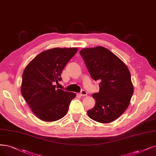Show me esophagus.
Returning a JSON list of instances; mask_svg holds the SVG:
<instances>
[{
    "label": "esophagus",
    "instance_id": "obj_1",
    "mask_svg": "<svg viewBox=\"0 0 156 156\" xmlns=\"http://www.w3.org/2000/svg\"><path fill=\"white\" fill-rule=\"evenodd\" d=\"M80 95L81 96H83V97L86 96L87 95V91H85V90H82L80 92Z\"/></svg>",
    "mask_w": 156,
    "mask_h": 156
}]
</instances>
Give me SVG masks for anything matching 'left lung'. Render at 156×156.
<instances>
[{"mask_svg": "<svg viewBox=\"0 0 156 156\" xmlns=\"http://www.w3.org/2000/svg\"><path fill=\"white\" fill-rule=\"evenodd\" d=\"M79 54L91 78L100 81L99 92L92 95L96 104L87 111L88 116L103 123L116 120L128 108L134 92L127 66L104 47L83 48Z\"/></svg>", "mask_w": 156, "mask_h": 156, "instance_id": "obj_1", "label": "left lung"}]
</instances>
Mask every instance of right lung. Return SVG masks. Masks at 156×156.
Returning <instances> with one entry per match:
<instances>
[{"mask_svg":"<svg viewBox=\"0 0 156 156\" xmlns=\"http://www.w3.org/2000/svg\"><path fill=\"white\" fill-rule=\"evenodd\" d=\"M77 48H54L39 54L25 68L21 93L34 114L45 122H54L67 113L73 92L57 89L63 68L77 52Z\"/></svg>","mask_w":156,"mask_h":156,"instance_id":"add662e5","label":"right lung"}]
</instances>
